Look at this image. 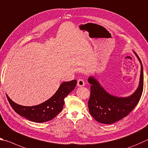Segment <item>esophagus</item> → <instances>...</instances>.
<instances>
[{
    "label": "esophagus",
    "instance_id": "34e87169",
    "mask_svg": "<svg viewBox=\"0 0 148 148\" xmlns=\"http://www.w3.org/2000/svg\"><path fill=\"white\" fill-rule=\"evenodd\" d=\"M84 85H85V83L83 80L82 79L78 80V81H77V86L82 87V86H84Z\"/></svg>",
    "mask_w": 148,
    "mask_h": 148
}]
</instances>
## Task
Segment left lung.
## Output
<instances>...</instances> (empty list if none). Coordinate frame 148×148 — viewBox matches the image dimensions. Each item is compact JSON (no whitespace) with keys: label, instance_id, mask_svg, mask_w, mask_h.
<instances>
[{"label":"left lung","instance_id":"1","mask_svg":"<svg viewBox=\"0 0 148 148\" xmlns=\"http://www.w3.org/2000/svg\"><path fill=\"white\" fill-rule=\"evenodd\" d=\"M134 53L140 64V75L138 87L129 96L118 97L110 94L94 76L88 77V82L91 84V92L88 106L90 114L98 122L115 123L127 116L138 104L143 92L144 73L140 59L135 52Z\"/></svg>","mask_w":148,"mask_h":148}]
</instances>
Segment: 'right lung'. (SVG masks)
Returning a JSON list of instances; mask_svg holds the SVG:
<instances>
[{
	"label": "right lung",
	"instance_id": "1",
	"mask_svg": "<svg viewBox=\"0 0 148 148\" xmlns=\"http://www.w3.org/2000/svg\"><path fill=\"white\" fill-rule=\"evenodd\" d=\"M76 80L64 82L60 85L58 89L53 96L40 105L26 107L13 101L6 95L8 100L13 109L18 114L36 123H43L50 121L61 112L64 105V99L75 89Z\"/></svg>",
	"mask_w": 148,
	"mask_h": 148
}]
</instances>
